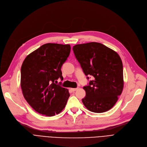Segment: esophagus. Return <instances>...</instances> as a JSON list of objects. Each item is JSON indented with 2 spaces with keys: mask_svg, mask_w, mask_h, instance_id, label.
<instances>
[{
  "mask_svg": "<svg viewBox=\"0 0 147 147\" xmlns=\"http://www.w3.org/2000/svg\"><path fill=\"white\" fill-rule=\"evenodd\" d=\"M78 89V88H71V90L72 92H75L76 90H77Z\"/></svg>",
  "mask_w": 147,
  "mask_h": 147,
  "instance_id": "34e87169",
  "label": "esophagus"
}]
</instances>
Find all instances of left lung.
I'll return each instance as SVG.
<instances>
[{
    "mask_svg": "<svg viewBox=\"0 0 147 147\" xmlns=\"http://www.w3.org/2000/svg\"><path fill=\"white\" fill-rule=\"evenodd\" d=\"M73 51L84 73L94 77L83 87L86 93L82 99L84 105L96 113L109 110L116 103L124 87L123 63L119 55L94 42L76 45Z\"/></svg>",
    "mask_w": 147,
    "mask_h": 147,
    "instance_id": "1",
    "label": "left lung"
}]
</instances>
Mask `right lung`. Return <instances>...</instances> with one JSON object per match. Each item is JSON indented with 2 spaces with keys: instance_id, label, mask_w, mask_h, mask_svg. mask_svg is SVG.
Here are the masks:
<instances>
[{
  "instance_id": "add662e5",
  "label": "right lung",
  "mask_w": 147,
  "mask_h": 147,
  "mask_svg": "<svg viewBox=\"0 0 147 147\" xmlns=\"http://www.w3.org/2000/svg\"><path fill=\"white\" fill-rule=\"evenodd\" d=\"M71 52L70 45L48 43L29 54L21 68V88L30 107L46 116L59 114L70 94L54 82L62 76L61 67Z\"/></svg>"
}]
</instances>
